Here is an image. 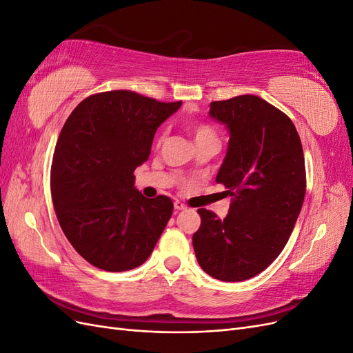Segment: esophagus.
<instances>
[{
	"instance_id": "obj_1",
	"label": "esophagus",
	"mask_w": 353,
	"mask_h": 353,
	"mask_svg": "<svg viewBox=\"0 0 353 353\" xmlns=\"http://www.w3.org/2000/svg\"><path fill=\"white\" fill-rule=\"evenodd\" d=\"M174 208H175V210L178 212V210H184V209H187V206L184 205V203H181L179 200H176L175 203H174Z\"/></svg>"
}]
</instances>
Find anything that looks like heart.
<instances>
[{
    "label": "heart",
    "instance_id": "obj_1",
    "mask_svg": "<svg viewBox=\"0 0 353 353\" xmlns=\"http://www.w3.org/2000/svg\"><path fill=\"white\" fill-rule=\"evenodd\" d=\"M193 134H194V143H201V141H206V140H215L216 138V132L213 131V128H210L206 123H196L193 125ZM163 138V132H160L157 141L160 143Z\"/></svg>",
    "mask_w": 353,
    "mask_h": 353
}]
</instances>
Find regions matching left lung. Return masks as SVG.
I'll use <instances>...</instances> for the list:
<instances>
[{
    "label": "left lung",
    "instance_id": "obj_1",
    "mask_svg": "<svg viewBox=\"0 0 353 353\" xmlns=\"http://www.w3.org/2000/svg\"><path fill=\"white\" fill-rule=\"evenodd\" d=\"M230 141L216 183L234 196L228 215L199 209L193 248L201 270L221 281L261 274L281 253L301 213L306 172L290 117L256 95L210 103Z\"/></svg>",
    "mask_w": 353,
    "mask_h": 353
}]
</instances>
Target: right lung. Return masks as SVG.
Wrapping results in <instances>:
<instances>
[{
  "instance_id": "add662e5",
  "label": "right lung",
  "mask_w": 353,
  "mask_h": 353,
  "mask_svg": "<svg viewBox=\"0 0 353 353\" xmlns=\"http://www.w3.org/2000/svg\"><path fill=\"white\" fill-rule=\"evenodd\" d=\"M181 104L100 92L81 101L63 126L51 166L52 205L73 249L100 270L144 263L172 215L169 197L147 199L135 188L134 170Z\"/></svg>"
}]
</instances>
